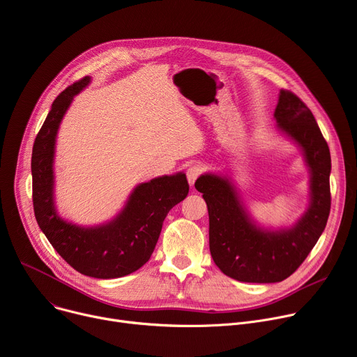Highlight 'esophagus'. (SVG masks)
Here are the masks:
<instances>
[{
    "mask_svg": "<svg viewBox=\"0 0 357 357\" xmlns=\"http://www.w3.org/2000/svg\"><path fill=\"white\" fill-rule=\"evenodd\" d=\"M203 173V167L200 166V164H193V166H190L188 169H187V180H188V183L193 185L195 184V181L197 180V177L200 176Z\"/></svg>",
    "mask_w": 357,
    "mask_h": 357,
    "instance_id": "obj_1",
    "label": "esophagus"
}]
</instances>
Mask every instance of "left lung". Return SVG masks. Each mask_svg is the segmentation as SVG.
I'll return each mask as SVG.
<instances>
[{
  "label": "left lung",
  "instance_id": "1",
  "mask_svg": "<svg viewBox=\"0 0 357 357\" xmlns=\"http://www.w3.org/2000/svg\"><path fill=\"white\" fill-rule=\"evenodd\" d=\"M274 117L279 128L303 149L312 173L310 207L294 227L282 231L257 229L227 178L204 174L195 184L208 208L211 257L226 276L238 282L287 279L314 248L331 213V151L314 116L294 93L282 90Z\"/></svg>",
  "mask_w": 357,
  "mask_h": 357
}]
</instances>
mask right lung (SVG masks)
Masks as SVG:
<instances>
[{
	"instance_id": "add662e5",
	"label": "right lung",
	"mask_w": 357,
	"mask_h": 357,
	"mask_svg": "<svg viewBox=\"0 0 357 357\" xmlns=\"http://www.w3.org/2000/svg\"><path fill=\"white\" fill-rule=\"evenodd\" d=\"M90 83L84 77L54 100L31 157L36 220L57 253L77 271L96 279L123 278L144 266L167 213L188 195L185 174L164 176L135 187L124 210L105 226L83 229L64 222L52 202L56 135L73 97Z\"/></svg>"
}]
</instances>
